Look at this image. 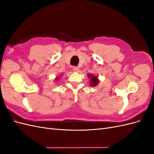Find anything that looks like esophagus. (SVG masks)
<instances>
[{
	"label": "esophagus",
	"instance_id": "34e87169",
	"mask_svg": "<svg viewBox=\"0 0 154 154\" xmlns=\"http://www.w3.org/2000/svg\"><path fill=\"white\" fill-rule=\"evenodd\" d=\"M73 70H74V71H75V72H78V71H79V68L78 67H75V66H74V67H73Z\"/></svg>",
	"mask_w": 154,
	"mask_h": 154
}]
</instances>
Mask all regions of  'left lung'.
Returning a JSON list of instances; mask_svg holds the SVG:
<instances>
[{"label": "left lung", "instance_id": "8db88e82", "mask_svg": "<svg viewBox=\"0 0 154 154\" xmlns=\"http://www.w3.org/2000/svg\"><path fill=\"white\" fill-rule=\"evenodd\" d=\"M87 76L88 78H90V85L92 87H95L98 85L100 82V80L98 79V77L97 76L94 75V74H87Z\"/></svg>", "mask_w": 154, "mask_h": 154}]
</instances>
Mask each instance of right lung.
I'll list each match as a JSON object with an SVG mask.
<instances>
[{"label":"right lung","mask_w":154,"mask_h":154,"mask_svg":"<svg viewBox=\"0 0 154 154\" xmlns=\"http://www.w3.org/2000/svg\"><path fill=\"white\" fill-rule=\"evenodd\" d=\"M59 79H60V77H59V76H57V78H55V80H56V81H57V80H59Z\"/></svg>","instance_id":"right-lung-1"}]
</instances>
